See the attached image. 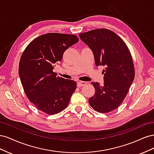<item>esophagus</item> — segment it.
<instances>
[{
    "instance_id": "obj_1",
    "label": "esophagus",
    "mask_w": 154,
    "mask_h": 154,
    "mask_svg": "<svg viewBox=\"0 0 154 154\" xmlns=\"http://www.w3.org/2000/svg\"><path fill=\"white\" fill-rule=\"evenodd\" d=\"M86 84V82H78L77 83V86L78 87H80L82 86H84Z\"/></svg>"
}]
</instances>
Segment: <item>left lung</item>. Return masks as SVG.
Listing matches in <instances>:
<instances>
[{
  "mask_svg": "<svg viewBox=\"0 0 154 154\" xmlns=\"http://www.w3.org/2000/svg\"><path fill=\"white\" fill-rule=\"evenodd\" d=\"M79 36L92 51L96 66L105 67L103 84L92 82L95 94L88 100L89 104L101 113L112 111L122 104L134 81L131 54L124 41L109 29H94Z\"/></svg>",
  "mask_w": 154,
  "mask_h": 154,
  "instance_id": "1",
  "label": "left lung"
}]
</instances>
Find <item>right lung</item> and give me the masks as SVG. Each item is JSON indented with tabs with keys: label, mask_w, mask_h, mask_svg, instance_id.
Wrapping results in <instances>:
<instances>
[{
	"label": "right lung",
	"mask_w": 154,
	"mask_h": 154,
	"mask_svg": "<svg viewBox=\"0 0 154 154\" xmlns=\"http://www.w3.org/2000/svg\"><path fill=\"white\" fill-rule=\"evenodd\" d=\"M79 41L74 35L51 32L32 40L23 52L18 74L27 98L38 110L53 115L66 108L76 82L57 76L54 67L66 49Z\"/></svg>",
	"instance_id": "1"
}]
</instances>
